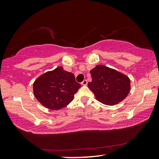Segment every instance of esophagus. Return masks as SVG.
<instances>
[{"label":"esophagus","mask_w":159,"mask_h":159,"mask_svg":"<svg viewBox=\"0 0 159 159\" xmlns=\"http://www.w3.org/2000/svg\"><path fill=\"white\" fill-rule=\"evenodd\" d=\"M81 84L83 85H86L87 84V80H83V82L81 83Z\"/></svg>","instance_id":"1"}]
</instances>
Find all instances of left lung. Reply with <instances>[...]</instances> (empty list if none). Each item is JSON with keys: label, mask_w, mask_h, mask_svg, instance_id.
Segmentation results:
<instances>
[{"label": "left lung", "mask_w": 159, "mask_h": 159, "mask_svg": "<svg viewBox=\"0 0 159 159\" xmlns=\"http://www.w3.org/2000/svg\"><path fill=\"white\" fill-rule=\"evenodd\" d=\"M88 83L96 98L107 105H115L126 98L130 89L129 78L117 70L98 65L90 71Z\"/></svg>", "instance_id": "1"}]
</instances>
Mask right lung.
I'll list each match as a JSON object with an SVG mask.
<instances>
[{"instance_id": "obj_1", "label": "right lung", "mask_w": 159, "mask_h": 159, "mask_svg": "<svg viewBox=\"0 0 159 159\" xmlns=\"http://www.w3.org/2000/svg\"><path fill=\"white\" fill-rule=\"evenodd\" d=\"M80 87L72 73L59 67L38 78L33 84V92L42 105L59 110L72 102Z\"/></svg>"}]
</instances>
